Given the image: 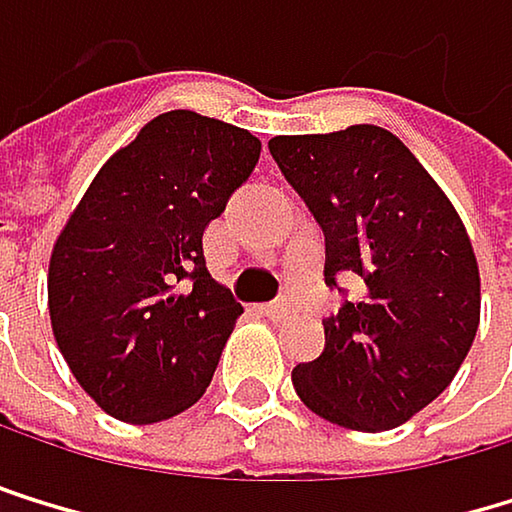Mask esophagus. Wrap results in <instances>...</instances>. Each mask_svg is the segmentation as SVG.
I'll list each match as a JSON object with an SVG mask.
<instances>
[{"label":"esophagus","instance_id":"obj_1","mask_svg":"<svg viewBox=\"0 0 512 512\" xmlns=\"http://www.w3.org/2000/svg\"><path fill=\"white\" fill-rule=\"evenodd\" d=\"M261 313H264V316H270V319H288V316L294 313V307H291L288 301H276V304L261 307Z\"/></svg>","mask_w":512,"mask_h":512}]
</instances>
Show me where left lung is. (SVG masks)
<instances>
[{"mask_svg":"<svg viewBox=\"0 0 512 512\" xmlns=\"http://www.w3.org/2000/svg\"><path fill=\"white\" fill-rule=\"evenodd\" d=\"M270 153L325 233V282H362L322 322L325 350L291 384L331 424L393 430L451 384L473 347L479 267L464 221L387 128L279 134Z\"/></svg>","mask_w":512,"mask_h":512,"instance_id":"left-lung-1","label":"left lung"}]
</instances>
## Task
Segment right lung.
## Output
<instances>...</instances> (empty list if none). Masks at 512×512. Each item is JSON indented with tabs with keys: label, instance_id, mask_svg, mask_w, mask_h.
Returning a JSON list of instances; mask_svg holds the SVG:
<instances>
[{
	"label": "right lung",
	"instance_id": "add662e5",
	"mask_svg": "<svg viewBox=\"0 0 512 512\" xmlns=\"http://www.w3.org/2000/svg\"><path fill=\"white\" fill-rule=\"evenodd\" d=\"M258 156L261 141L245 128L162 113L104 162L57 236L51 331L107 415L168 421L211 384L242 304L211 279L202 233Z\"/></svg>",
	"mask_w": 512,
	"mask_h": 512
}]
</instances>
